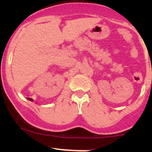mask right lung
Here are the masks:
<instances>
[{
    "label": "right lung",
    "instance_id": "1",
    "mask_svg": "<svg viewBox=\"0 0 152 152\" xmlns=\"http://www.w3.org/2000/svg\"><path fill=\"white\" fill-rule=\"evenodd\" d=\"M28 99H29V100H32V99H30V98H28Z\"/></svg>",
    "mask_w": 152,
    "mask_h": 152
}]
</instances>
